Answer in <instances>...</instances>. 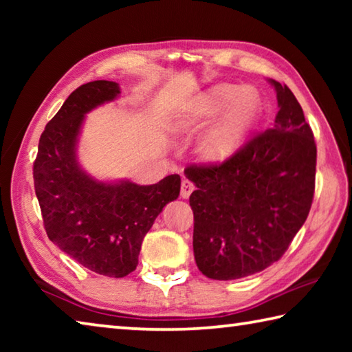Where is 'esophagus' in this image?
I'll return each instance as SVG.
<instances>
[{"label": "esophagus", "mask_w": 352, "mask_h": 352, "mask_svg": "<svg viewBox=\"0 0 352 352\" xmlns=\"http://www.w3.org/2000/svg\"><path fill=\"white\" fill-rule=\"evenodd\" d=\"M194 188H195L194 183L184 178V180L182 182V190H180L182 197H183V199H189V195H190V192H192V190H194Z\"/></svg>", "instance_id": "esophagus-1"}]
</instances>
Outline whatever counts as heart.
Masks as SVG:
<instances>
[{
	"label": "heart",
	"instance_id": "b5f03b06",
	"mask_svg": "<svg viewBox=\"0 0 352 352\" xmlns=\"http://www.w3.org/2000/svg\"><path fill=\"white\" fill-rule=\"evenodd\" d=\"M262 111L261 94L253 88L220 83L200 93L177 119L180 129H197L219 116L200 135L197 151L210 162H223L239 151Z\"/></svg>",
	"mask_w": 352,
	"mask_h": 352
}]
</instances>
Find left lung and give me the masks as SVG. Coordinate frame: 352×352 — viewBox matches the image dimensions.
I'll list each match as a JSON object with an SVG mask.
<instances>
[{
  "label": "left lung",
  "mask_w": 352,
  "mask_h": 352,
  "mask_svg": "<svg viewBox=\"0 0 352 352\" xmlns=\"http://www.w3.org/2000/svg\"><path fill=\"white\" fill-rule=\"evenodd\" d=\"M275 87V124L222 164L184 169L195 189L194 258L205 276L245 278L276 262L306 222L315 189L317 146L287 85Z\"/></svg>",
  "instance_id": "obj_1"
}]
</instances>
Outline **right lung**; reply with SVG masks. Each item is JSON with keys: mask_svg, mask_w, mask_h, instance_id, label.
<instances>
[{"mask_svg": "<svg viewBox=\"0 0 352 352\" xmlns=\"http://www.w3.org/2000/svg\"><path fill=\"white\" fill-rule=\"evenodd\" d=\"M116 82L94 80L69 94L40 136L34 186L46 234L98 275L122 278L138 265L141 243L163 208L180 194V175L155 184L99 182L77 160L85 115L115 100Z\"/></svg>", "mask_w": 352, "mask_h": 352, "instance_id": "add662e5", "label": "right lung"}]
</instances>
